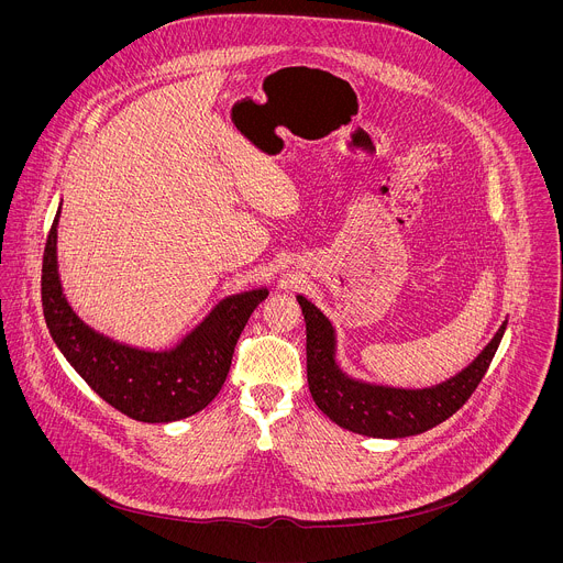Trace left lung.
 <instances>
[{
  "mask_svg": "<svg viewBox=\"0 0 563 563\" xmlns=\"http://www.w3.org/2000/svg\"><path fill=\"white\" fill-rule=\"evenodd\" d=\"M307 332V383L313 404L336 426L374 439H404L450 419L484 378L508 325V316L490 339L454 376L428 387H394L356 378L339 363L332 320L302 294L296 296Z\"/></svg>",
  "mask_w": 563,
  "mask_h": 563,
  "instance_id": "obj_1",
  "label": "left lung"
}]
</instances>
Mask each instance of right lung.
Returning a JSON list of instances; mask_svg holds the SVG:
<instances>
[{
  "mask_svg": "<svg viewBox=\"0 0 563 563\" xmlns=\"http://www.w3.org/2000/svg\"><path fill=\"white\" fill-rule=\"evenodd\" d=\"M57 207L42 265V307L57 350L109 406L142 423H174L207 408L220 391L240 332L269 296L267 287L218 300L200 323L169 347H137L115 341L70 307L57 263Z\"/></svg>",
  "mask_w": 563,
  "mask_h": 563,
  "instance_id": "right-lung-1",
  "label": "right lung"
}]
</instances>
